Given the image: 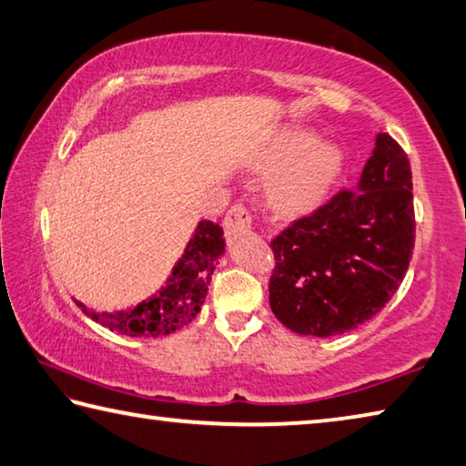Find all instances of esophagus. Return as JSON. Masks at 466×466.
<instances>
[{
	"mask_svg": "<svg viewBox=\"0 0 466 466\" xmlns=\"http://www.w3.org/2000/svg\"><path fill=\"white\" fill-rule=\"evenodd\" d=\"M224 228H226V234L230 236V238H236V236H238V234L248 232L250 228H252L250 211L247 208H242V206H234L226 214Z\"/></svg>",
	"mask_w": 466,
	"mask_h": 466,
	"instance_id": "34e87169",
	"label": "esophagus"
}]
</instances>
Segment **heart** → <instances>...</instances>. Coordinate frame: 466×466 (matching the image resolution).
<instances>
[{"label":"heart","instance_id":"b5f03b06","mask_svg":"<svg viewBox=\"0 0 466 466\" xmlns=\"http://www.w3.org/2000/svg\"><path fill=\"white\" fill-rule=\"evenodd\" d=\"M255 171L273 175L265 199L277 216L293 218L314 211L342 179L346 155L332 140H319L308 128H283L270 137L255 158Z\"/></svg>","mask_w":466,"mask_h":466}]
</instances>
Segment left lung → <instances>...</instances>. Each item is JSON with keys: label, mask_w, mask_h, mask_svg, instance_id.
<instances>
[{"label": "left lung", "mask_w": 466, "mask_h": 466, "mask_svg": "<svg viewBox=\"0 0 466 466\" xmlns=\"http://www.w3.org/2000/svg\"><path fill=\"white\" fill-rule=\"evenodd\" d=\"M413 238L410 160L389 134H377L357 187L295 219L270 242L277 260L270 309L301 336L350 332L400 289Z\"/></svg>", "instance_id": "obj_1"}]
</instances>
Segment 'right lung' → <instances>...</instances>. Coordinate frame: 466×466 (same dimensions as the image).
I'll return each instance as SVG.
<instances>
[{"mask_svg":"<svg viewBox=\"0 0 466 466\" xmlns=\"http://www.w3.org/2000/svg\"><path fill=\"white\" fill-rule=\"evenodd\" d=\"M224 230L209 219H199L185 247L181 258L175 262L165 285L138 306L120 311H96L75 299L86 316L106 326L112 332L134 338H158L191 324L199 314L208 295V285L224 255Z\"/></svg>","mask_w":466,"mask_h":466,"instance_id":"add662e5","label":"right lung"}]
</instances>
